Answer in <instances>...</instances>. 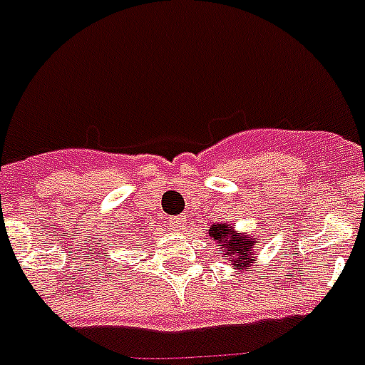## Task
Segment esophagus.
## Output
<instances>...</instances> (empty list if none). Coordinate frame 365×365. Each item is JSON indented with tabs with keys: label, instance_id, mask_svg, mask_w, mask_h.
<instances>
[{
	"label": "esophagus",
	"instance_id": "34e87169",
	"mask_svg": "<svg viewBox=\"0 0 365 365\" xmlns=\"http://www.w3.org/2000/svg\"><path fill=\"white\" fill-rule=\"evenodd\" d=\"M168 223H170L172 229H176V231H182L183 227H185V217L183 216H174L168 220Z\"/></svg>",
	"mask_w": 365,
	"mask_h": 365
}]
</instances>
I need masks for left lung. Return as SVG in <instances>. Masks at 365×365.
<instances>
[{
    "mask_svg": "<svg viewBox=\"0 0 365 365\" xmlns=\"http://www.w3.org/2000/svg\"><path fill=\"white\" fill-rule=\"evenodd\" d=\"M214 240L220 242L222 250L225 252V257H229V261L233 263L235 267H240L244 263H252V255H254V244L255 240L252 237H244V235L235 233V229H229L225 223H217V225H212L210 233H208Z\"/></svg>",
    "mask_w": 365,
    "mask_h": 365,
    "instance_id": "1",
    "label": "left lung"
}]
</instances>
